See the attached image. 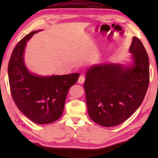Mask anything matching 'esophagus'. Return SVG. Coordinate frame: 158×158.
Returning <instances> with one entry per match:
<instances>
[{"label": "esophagus", "mask_w": 158, "mask_h": 158, "mask_svg": "<svg viewBox=\"0 0 158 158\" xmlns=\"http://www.w3.org/2000/svg\"><path fill=\"white\" fill-rule=\"evenodd\" d=\"M84 81H85V77L83 75L80 76L78 81H77V82H78V83H79V84H83V83H84Z\"/></svg>", "instance_id": "esophagus-1"}]
</instances>
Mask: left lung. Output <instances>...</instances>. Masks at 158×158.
I'll list each match as a JSON object with an SVG mask.
<instances>
[{
    "label": "left lung",
    "instance_id": "1",
    "mask_svg": "<svg viewBox=\"0 0 158 158\" xmlns=\"http://www.w3.org/2000/svg\"><path fill=\"white\" fill-rule=\"evenodd\" d=\"M131 62H106L88 67L84 89L89 116L104 127L125 122L143 102L149 83L146 49L134 36L129 48Z\"/></svg>",
    "mask_w": 158,
    "mask_h": 158
}]
</instances>
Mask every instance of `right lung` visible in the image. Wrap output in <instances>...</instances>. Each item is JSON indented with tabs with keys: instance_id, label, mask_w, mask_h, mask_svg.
<instances>
[{
	"instance_id": "right-lung-1",
	"label": "right lung",
	"mask_w": 158,
	"mask_h": 158,
	"mask_svg": "<svg viewBox=\"0 0 158 158\" xmlns=\"http://www.w3.org/2000/svg\"><path fill=\"white\" fill-rule=\"evenodd\" d=\"M41 31L31 32L17 44L9 60L8 76L13 99L20 111L33 122L48 124L62 116L69 89L79 74L43 76L30 71L23 58L26 43Z\"/></svg>"
}]
</instances>
